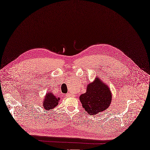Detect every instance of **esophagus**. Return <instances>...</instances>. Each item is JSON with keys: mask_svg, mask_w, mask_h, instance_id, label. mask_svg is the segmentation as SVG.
Wrapping results in <instances>:
<instances>
[{"mask_svg": "<svg viewBox=\"0 0 150 150\" xmlns=\"http://www.w3.org/2000/svg\"><path fill=\"white\" fill-rule=\"evenodd\" d=\"M66 96H68V97H70V96H71V94H67Z\"/></svg>", "mask_w": 150, "mask_h": 150, "instance_id": "34e87169", "label": "esophagus"}]
</instances>
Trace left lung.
I'll list each match as a JSON object with an SVG mask.
<instances>
[{"label":"left lung","instance_id":"obj_1","mask_svg":"<svg viewBox=\"0 0 150 150\" xmlns=\"http://www.w3.org/2000/svg\"><path fill=\"white\" fill-rule=\"evenodd\" d=\"M110 87L103 82L100 77H97L87 86L86 92L79 97L82 107L89 115H97L104 112L112 102Z\"/></svg>","mask_w":150,"mask_h":150}]
</instances>
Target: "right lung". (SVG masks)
Wrapping results in <instances>:
<instances>
[{
  "label": "right lung",
  "instance_id": "right-lung-1",
  "mask_svg": "<svg viewBox=\"0 0 150 150\" xmlns=\"http://www.w3.org/2000/svg\"><path fill=\"white\" fill-rule=\"evenodd\" d=\"M60 98L56 97L52 92L48 91L45 94L43 101V107L46 110H52L57 106L59 102Z\"/></svg>",
  "mask_w": 150,
  "mask_h": 150
}]
</instances>
